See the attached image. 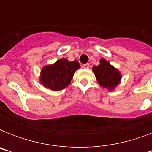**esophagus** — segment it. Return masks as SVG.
<instances>
[{
    "label": "esophagus",
    "instance_id": "34e87169",
    "mask_svg": "<svg viewBox=\"0 0 152 152\" xmlns=\"http://www.w3.org/2000/svg\"><path fill=\"white\" fill-rule=\"evenodd\" d=\"M83 67L84 69H89L90 68V64L89 63H87V64H84L83 65Z\"/></svg>",
    "mask_w": 152,
    "mask_h": 152
}]
</instances>
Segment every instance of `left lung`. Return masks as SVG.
I'll return each instance as SVG.
<instances>
[{"label": "left lung", "mask_w": 152, "mask_h": 152, "mask_svg": "<svg viewBox=\"0 0 152 152\" xmlns=\"http://www.w3.org/2000/svg\"><path fill=\"white\" fill-rule=\"evenodd\" d=\"M92 71L95 75L98 83L102 87L113 90L119 84L121 79L120 72L105 59L100 60V64L94 66Z\"/></svg>", "instance_id": "8db88e82"}]
</instances>
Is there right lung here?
I'll use <instances>...</instances> for the list:
<instances>
[{
    "label": "right lung",
    "mask_w": 152,
    "mask_h": 152,
    "mask_svg": "<svg viewBox=\"0 0 152 152\" xmlns=\"http://www.w3.org/2000/svg\"><path fill=\"white\" fill-rule=\"evenodd\" d=\"M77 61H69L61 59L53 64L45 66L41 71V83L53 91H60L66 88L71 83L74 72L79 69Z\"/></svg>",
    "instance_id": "obj_1"
}]
</instances>
